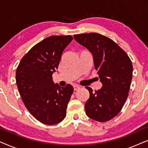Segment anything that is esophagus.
Returning <instances> with one entry per match:
<instances>
[{
	"mask_svg": "<svg viewBox=\"0 0 148 148\" xmlns=\"http://www.w3.org/2000/svg\"><path fill=\"white\" fill-rule=\"evenodd\" d=\"M79 88H80V86H77V85H75V86H73V89H74L75 91L78 90Z\"/></svg>",
	"mask_w": 148,
	"mask_h": 148,
	"instance_id": "34e87169",
	"label": "esophagus"
}]
</instances>
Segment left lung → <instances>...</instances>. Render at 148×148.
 I'll return each instance as SVG.
<instances>
[{"label": "left lung", "mask_w": 148, "mask_h": 148, "mask_svg": "<svg viewBox=\"0 0 148 148\" xmlns=\"http://www.w3.org/2000/svg\"><path fill=\"white\" fill-rule=\"evenodd\" d=\"M74 39L92 52L102 88L94 92L85 104L86 114L98 122H106L120 112L129 96L133 64L127 54L112 40L97 33L74 35Z\"/></svg>", "instance_id": "8db88e82"}]
</instances>
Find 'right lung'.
Wrapping results in <instances>:
<instances>
[{
  "label": "right lung",
  "instance_id": "add662e5",
  "mask_svg": "<svg viewBox=\"0 0 148 148\" xmlns=\"http://www.w3.org/2000/svg\"><path fill=\"white\" fill-rule=\"evenodd\" d=\"M72 36H52L34 46L21 58L15 74L24 105L36 119L46 125L61 122L73 92L71 85L54 84L52 73Z\"/></svg>",
  "mask_w": 148,
  "mask_h": 148
}]
</instances>
